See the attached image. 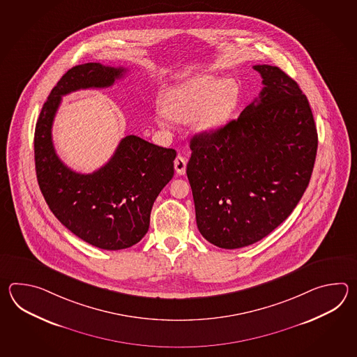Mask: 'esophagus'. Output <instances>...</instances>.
<instances>
[{
	"instance_id": "34e87169",
	"label": "esophagus",
	"mask_w": 357,
	"mask_h": 357,
	"mask_svg": "<svg viewBox=\"0 0 357 357\" xmlns=\"http://www.w3.org/2000/svg\"><path fill=\"white\" fill-rule=\"evenodd\" d=\"M186 158L182 155H177L175 160V169L177 175H185L186 172Z\"/></svg>"
}]
</instances>
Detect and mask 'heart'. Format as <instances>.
Masks as SVG:
<instances>
[{"label": "heart", "mask_w": 357, "mask_h": 357, "mask_svg": "<svg viewBox=\"0 0 357 357\" xmlns=\"http://www.w3.org/2000/svg\"><path fill=\"white\" fill-rule=\"evenodd\" d=\"M238 102V86L232 79L205 75L181 84L169 93L165 111L157 119L160 125L169 117L178 122L194 120L199 131H213L227 123Z\"/></svg>", "instance_id": "heart-1"}]
</instances>
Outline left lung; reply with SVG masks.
Listing matches in <instances>:
<instances>
[{
	"label": "left lung",
	"mask_w": 357,
	"mask_h": 357,
	"mask_svg": "<svg viewBox=\"0 0 357 357\" xmlns=\"http://www.w3.org/2000/svg\"><path fill=\"white\" fill-rule=\"evenodd\" d=\"M259 98L223 128L190 140L186 174L197 225L222 249L258 243L296 208L310 181L318 132L296 82L271 65H255Z\"/></svg>",
	"instance_id": "1"
}]
</instances>
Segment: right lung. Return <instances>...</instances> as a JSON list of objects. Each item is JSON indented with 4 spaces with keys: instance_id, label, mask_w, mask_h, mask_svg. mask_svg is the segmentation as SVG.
Returning a JSON list of instances; mask_svg holds the SVG:
<instances>
[{
    "instance_id": "add662e5",
    "label": "right lung",
    "mask_w": 357,
    "mask_h": 357,
    "mask_svg": "<svg viewBox=\"0 0 357 357\" xmlns=\"http://www.w3.org/2000/svg\"><path fill=\"white\" fill-rule=\"evenodd\" d=\"M125 71L97 62L70 68L50 93L34 132L37 180L50 209L74 235L103 250L126 249L144 237L153 203L174 177L176 151L128 135L103 167L85 175L56 154L52 125L62 96L108 88Z\"/></svg>"
}]
</instances>
